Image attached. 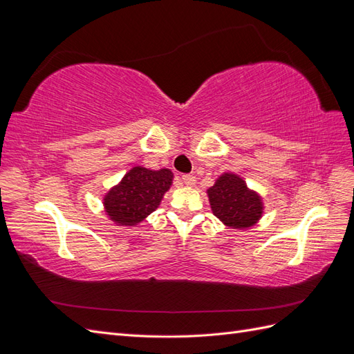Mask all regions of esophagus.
<instances>
[{
  "mask_svg": "<svg viewBox=\"0 0 354 354\" xmlns=\"http://www.w3.org/2000/svg\"><path fill=\"white\" fill-rule=\"evenodd\" d=\"M181 180H183V183H185L186 186H195V183H196V177H195L194 174H185V176H181Z\"/></svg>",
  "mask_w": 354,
  "mask_h": 354,
  "instance_id": "1",
  "label": "esophagus"
}]
</instances>
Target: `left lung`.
Here are the masks:
<instances>
[{"label": "left lung", "instance_id": "8db88e82", "mask_svg": "<svg viewBox=\"0 0 354 354\" xmlns=\"http://www.w3.org/2000/svg\"><path fill=\"white\" fill-rule=\"evenodd\" d=\"M214 216L232 229H248L263 216V201L233 173L221 174L207 190Z\"/></svg>", "mask_w": 354, "mask_h": 354}]
</instances>
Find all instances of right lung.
Masks as SVG:
<instances>
[{"label": "right lung", "mask_w": 354, "mask_h": 354, "mask_svg": "<svg viewBox=\"0 0 354 354\" xmlns=\"http://www.w3.org/2000/svg\"><path fill=\"white\" fill-rule=\"evenodd\" d=\"M173 178L167 168L134 167L104 195V211L116 226H134L159 207Z\"/></svg>", "instance_id": "obj_1"}]
</instances>
